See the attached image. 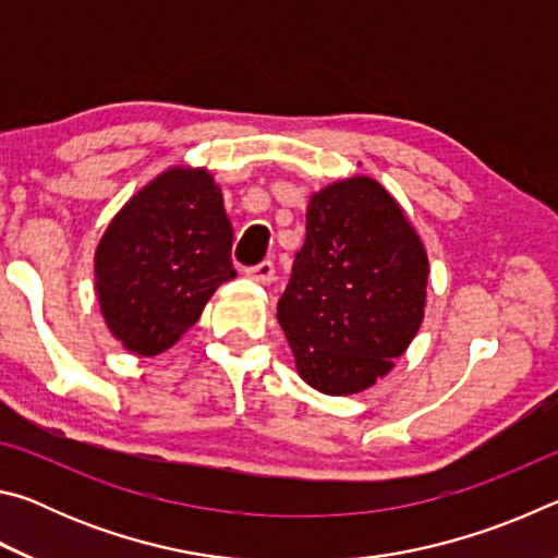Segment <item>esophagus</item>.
<instances>
[{
  "label": "esophagus",
  "instance_id": "obj_1",
  "mask_svg": "<svg viewBox=\"0 0 558 558\" xmlns=\"http://www.w3.org/2000/svg\"><path fill=\"white\" fill-rule=\"evenodd\" d=\"M245 276H248L253 282H258V286H270L272 278H276V266H272L270 260H263L258 266L245 270Z\"/></svg>",
  "mask_w": 558,
  "mask_h": 558
}]
</instances>
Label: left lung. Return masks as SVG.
<instances>
[{
	"instance_id": "8db88e82",
	"label": "left lung",
	"mask_w": 558,
	"mask_h": 558,
	"mask_svg": "<svg viewBox=\"0 0 558 558\" xmlns=\"http://www.w3.org/2000/svg\"><path fill=\"white\" fill-rule=\"evenodd\" d=\"M305 229L278 323L302 381L327 396L359 393L421 329L428 253L399 202L364 174L310 196Z\"/></svg>"
}]
</instances>
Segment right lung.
<instances>
[{
	"label": "right lung",
	"instance_id": "obj_1",
	"mask_svg": "<svg viewBox=\"0 0 558 558\" xmlns=\"http://www.w3.org/2000/svg\"><path fill=\"white\" fill-rule=\"evenodd\" d=\"M233 229L206 167H169L112 216L96 248L110 335L137 356L174 347L216 288L235 278Z\"/></svg>",
	"mask_w": 558,
	"mask_h": 558
}]
</instances>
